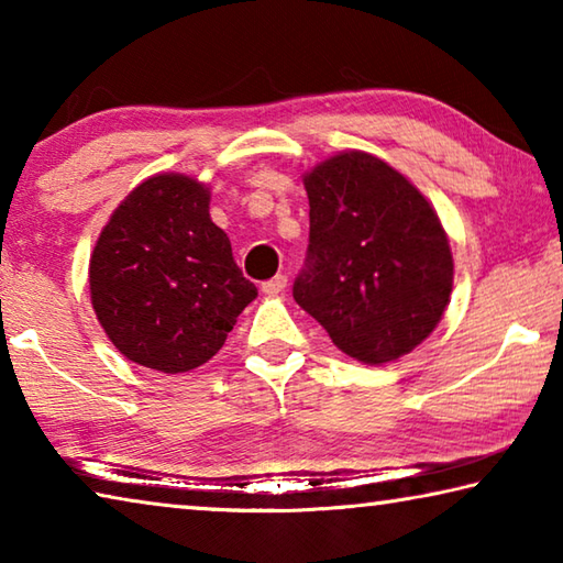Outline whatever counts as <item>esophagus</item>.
Segmentation results:
<instances>
[{
  "label": "esophagus",
  "mask_w": 563,
  "mask_h": 563,
  "mask_svg": "<svg viewBox=\"0 0 563 563\" xmlns=\"http://www.w3.org/2000/svg\"><path fill=\"white\" fill-rule=\"evenodd\" d=\"M285 285H288V278H285V275H275V278L265 280V283L261 285V290H263L265 295H280V292L285 290Z\"/></svg>",
  "instance_id": "34e87169"
}]
</instances>
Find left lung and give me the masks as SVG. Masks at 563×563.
I'll use <instances>...</instances> for the list:
<instances>
[{
	"instance_id": "8db88e82",
	"label": "left lung",
	"mask_w": 563,
	"mask_h": 563,
	"mask_svg": "<svg viewBox=\"0 0 563 563\" xmlns=\"http://www.w3.org/2000/svg\"><path fill=\"white\" fill-rule=\"evenodd\" d=\"M310 243L292 298L365 365L412 352L442 320L454 263L430 201L365 151L322 161L302 178Z\"/></svg>"
}]
</instances>
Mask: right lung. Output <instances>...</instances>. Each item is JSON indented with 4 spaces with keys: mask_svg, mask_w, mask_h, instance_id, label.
Listing matches in <instances>:
<instances>
[{
    "mask_svg": "<svg viewBox=\"0 0 563 563\" xmlns=\"http://www.w3.org/2000/svg\"><path fill=\"white\" fill-rule=\"evenodd\" d=\"M208 203L211 190L196 178L151 176L123 198L93 245V312L136 365L166 375L201 367L258 295Z\"/></svg>",
    "mask_w": 563,
    "mask_h": 563,
    "instance_id": "obj_1",
    "label": "right lung"
}]
</instances>
